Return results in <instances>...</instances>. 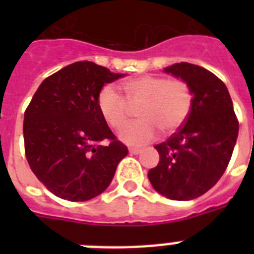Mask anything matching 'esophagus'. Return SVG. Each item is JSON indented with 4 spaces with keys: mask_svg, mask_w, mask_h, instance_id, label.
Listing matches in <instances>:
<instances>
[{
    "mask_svg": "<svg viewBox=\"0 0 254 254\" xmlns=\"http://www.w3.org/2000/svg\"><path fill=\"white\" fill-rule=\"evenodd\" d=\"M141 149H137V147H130V149H129V153H130V154H139V153H141Z\"/></svg>",
    "mask_w": 254,
    "mask_h": 254,
    "instance_id": "34e87169",
    "label": "esophagus"
}]
</instances>
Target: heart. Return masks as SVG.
Masks as SVG:
<instances>
[{
  "label": "heart",
  "instance_id": "heart-1",
  "mask_svg": "<svg viewBox=\"0 0 254 254\" xmlns=\"http://www.w3.org/2000/svg\"><path fill=\"white\" fill-rule=\"evenodd\" d=\"M125 97L115 87L105 85L97 93V108L105 123L119 129L129 116V103L141 101L137 115L139 120L127 124L120 138L129 145H143L153 141L158 129L170 134L189 119L192 95L187 81L167 79L158 75H142L121 84Z\"/></svg>",
  "mask_w": 254,
  "mask_h": 254
}]
</instances>
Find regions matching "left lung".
<instances>
[{
	"label": "left lung",
	"instance_id": "obj_1",
	"mask_svg": "<svg viewBox=\"0 0 254 254\" xmlns=\"http://www.w3.org/2000/svg\"><path fill=\"white\" fill-rule=\"evenodd\" d=\"M165 72L187 81L192 107L186 123L155 145L159 163L147 177L155 191L173 200H191L212 189L224 174L239 134L229 92L208 69L175 63Z\"/></svg>",
	"mask_w": 254,
	"mask_h": 254
}]
</instances>
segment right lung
Wrapping results in <instances>:
<instances>
[{
	"label": "right lung",
	"instance_id": "1",
	"mask_svg": "<svg viewBox=\"0 0 254 254\" xmlns=\"http://www.w3.org/2000/svg\"><path fill=\"white\" fill-rule=\"evenodd\" d=\"M121 76L92 62H76L46 77L34 93L23 120L25 154L54 195L69 201L97 196L127 155L96 101L104 84Z\"/></svg>",
	"mask_w": 254,
	"mask_h": 254
}]
</instances>
